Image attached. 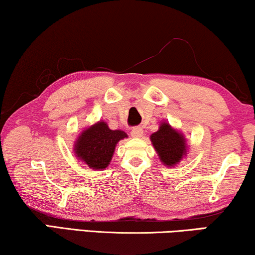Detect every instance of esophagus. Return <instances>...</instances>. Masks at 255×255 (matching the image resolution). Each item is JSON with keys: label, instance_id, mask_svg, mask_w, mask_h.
<instances>
[{"label": "esophagus", "instance_id": "34e87169", "mask_svg": "<svg viewBox=\"0 0 255 255\" xmlns=\"http://www.w3.org/2000/svg\"><path fill=\"white\" fill-rule=\"evenodd\" d=\"M131 136L135 138H139L143 136V129L140 127H135L131 129Z\"/></svg>", "mask_w": 255, "mask_h": 255}]
</instances>
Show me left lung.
Here are the masks:
<instances>
[{"instance_id": "8db88e82", "label": "left lung", "mask_w": 255, "mask_h": 255, "mask_svg": "<svg viewBox=\"0 0 255 255\" xmlns=\"http://www.w3.org/2000/svg\"><path fill=\"white\" fill-rule=\"evenodd\" d=\"M150 139L162 165L167 167H175L188 153L189 145L184 134L166 121H161L159 129L151 134Z\"/></svg>"}]
</instances>
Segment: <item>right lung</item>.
<instances>
[{
  "instance_id": "right-lung-1",
  "label": "right lung",
  "mask_w": 255,
  "mask_h": 255,
  "mask_svg": "<svg viewBox=\"0 0 255 255\" xmlns=\"http://www.w3.org/2000/svg\"><path fill=\"white\" fill-rule=\"evenodd\" d=\"M128 135L120 129H110L104 120H100L80 132L73 144L78 160L91 169H105L112 160L117 144Z\"/></svg>"
}]
</instances>
